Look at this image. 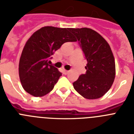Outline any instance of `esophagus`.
Returning a JSON list of instances; mask_svg holds the SVG:
<instances>
[{
	"label": "esophagus",
	"mask_w": 134,
	"mask_h": 134,
	"mask_svg": "<svg viewBox=\"0 0 134 134\" xmlns=\"http://www.w3.org/2000/svg\"><path fill=\"white\" fill-rule=\"evenodd\" d=\"M69 71L65 70V69H64V70H63V72H64V74H67L69 73Z\"/></svg>",
	"instance_id": "esophagus-1"
}]
</instances>
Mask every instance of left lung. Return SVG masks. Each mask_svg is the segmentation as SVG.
<instances>
[{
  "label": "left lung",
  "mask_w": 134,
  "mask_h": 134,
  "mask_svg": "<svg viewBox=\"0 0 134 134\" xmlns=\"http://www.w3.org/2000/svg\"><path fill=\"white\" fill-rule=\"evenodd\" d=\"M87 60L86 73L73 82L75 90L87 99L105 95L114 82L116 66L112 52L105 39L90 28H70Z\"/></svg>",
  "instance_id": "8db88e82"
}]
</instances>
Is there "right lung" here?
Listing matches in <instances>:
<instances>
[{
  "label": "right lung",
  "instance_id": "obj_1",
  "mask_svg": "<svg viewBox=\"0 0 134 134\" xmlns=\"http://www.w3.org/2000/svg\"><path fill=\"white\" fill-rule=\"evenodd\" d=\"M70 28L47 26L31 35L22 52L19 61V77L26 92L35 97L49 93L62 73L53 65L50 59L56 50L67 42H76Z\"/></svg>",
  "mask_w": 134,
  "mask_h": 134
}]
</instances>
